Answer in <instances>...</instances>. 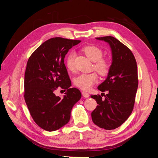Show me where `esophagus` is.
<instances>
[{
    "instance_id": "1",
    "label": "esophagus",
    "mask_w": 158,
    "mask_h": 158,
    "mask_svg": "<svg viewBox=\"0 0 158 158\" xmlns=\"http://www.w3.org/2000/svg\"><path fill=\"white\" fill-rule=\"evenodd\" d=\"M82 95H83V97L85 98H87L89 97V94L85 92H82Z\"/></svg>"
}]
</instances>
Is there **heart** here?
<instances>
[{"label":"heart","mask_w":158,"mask_h":158,"mask_svg":"<svg viewBox=\"0 0 158 158\" xmlns=\"http://www.w3.org/2000/svg\"><path fill=\"white\" fill-rule=\"evenodd\" d=\"M82 52L88 58L94 62V69L102 76L106 75L109 70L108 62L103 59V51L99 47L94 45H86L82 47ZM74 52H70L66 56V66L69 70L74 69ZM98 81V76L95 73L81 74L74 79V85L83 90H88Z\"/></svg>","instance_id":"obj_1"}]
</instances>
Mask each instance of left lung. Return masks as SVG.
I'll return each mask as SVG.
<instances>
[{"mask_svg":"<svg viewBox=\"0 0 158 158\" xmlns=\"http://www.w3.org/2000/svg\"><path fill=\"white\" fill-rule=\"evenodd\" d=\"M108 43L111 49L112 63L107 77L99 85L101 92L107 91L102 98L100 95H91L98 106L92 113L94 123L106 130L120 127L131 115L138 89V69L132 51L112 36L96 37Z\"/></svg>","mask_w":158,"mask_h":158,"instance_id":"left-lung-1","label":"left lung"}]
</instances>
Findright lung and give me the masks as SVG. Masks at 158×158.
<instances>
[{"mask_svg":"<svg viewBox=\"0 0 158 158\" xmlns=\"http://www.w3.org/2000/svg\"><path fill=\"white\" fill-rule=\"evenodd\" d=\"M81 41L53 37L45 41L27 60L24 76V99L37 125L51 132L67 124L71 110L82 95L72 88L64 59L69 49ZM59 87L63 98L55 94Z\"/></svg>","mask_w":158,"mask_h":158,"instance_id":"right-lung-1","label":"right lung"}]
</instances>
